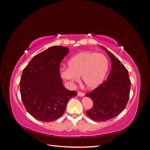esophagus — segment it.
Instances as JSON below:
<instances>
[{"mask_svg": "<svg viewBox=\"0 0 150 150\" xmlns=\"http://www.w3.org/2000/svg\"><path fill=\"white\" fill-rule=\"evenodd\" d=\"M78 96H80V97H83L84 96V93H83V92H78Z\"/></svg>", "mask_w": 150, "mask_h": 150, "instance_id": "34e87169", "label": "esophagus"}]
</instances>
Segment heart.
<instances>
[{
  "label": "heart",
  "mask_w": 150,
  "mask_h": 150,
  "mask_svg": "<svg viewBox=\"0 0 150 150\" xmlns=\"http://www.w3.org/2000/svg\"><path fill=\"white\" fill-rule=\"evenodd\" d=\"M106 56L100 53L86 51L71 58L68 67L61 70L62 78L70 83L77 82L81 76L88 89L97 88L103 81L108 69Z\"/></svg>",
  "instance_id": "heart-1"
}]
</instances>
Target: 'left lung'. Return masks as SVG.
<instances>
[{"mask_svg": "<svg viewBox=\"0 0 150 150\" xmlns=\"http://www.w3.org/2000/svg\"><path fill=\"white\" fill-rule=\"evenodd\" d=\"M111 61L106 81L85 96L93 100V106L86 112L91 119L105 121L114 118L125 110L128 101L131 81L128 71L114 54L103 46Z\"/></svg>", "mask_w": 150, "mask_h": 150, "instance_id": "1", "label": "left lung"}]
</instances>
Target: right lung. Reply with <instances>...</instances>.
I'll return each instance as SVG.
<instances>
[{"instance_id": "1", "label": "right lung", "mask_w": 150, "mask_h": 150, "mask_svg": "<svg viewBox=\"0 0 150 150\" xmlns=\"http://www.w3.org/2000/svg\"><path fill=\"white\" fill-rule=\"evenodd\" d=\"M69 48L52 46L35 55L23 70L20 81L22 101L30 115L44 122L63 115L70 98L77 93L62 84L60 64Z\"/></svg>"}]
</instances>
